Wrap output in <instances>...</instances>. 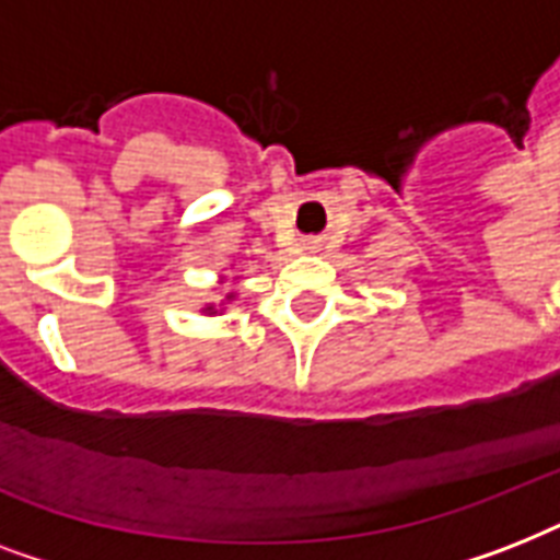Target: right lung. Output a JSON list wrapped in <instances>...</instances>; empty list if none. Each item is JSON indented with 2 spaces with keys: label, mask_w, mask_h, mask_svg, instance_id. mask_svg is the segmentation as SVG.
I'll return each mask as SVG.
<instances>
[{
  "label": "right lung",
  "mask_w": 560,
  "mask_h": 560,
  "mask_svg": "<svg viewBox=\"0 0 560 560\" xmlns=\"http://www.w3.org/2000/svg\"><path fill=\"white\" fill-rule=\"evenodd\" d=\"M235 281H237V279H232V284H235ZM220 284H229L226 276H220ZM229 302H235V290H229L226 299H223V302H220V305H211V302H209V305H202V307H200V314H206V316H218V314H223V311H226Z\"/></svg>",
  "instance_id": "add662e5"
}]
</instances>
